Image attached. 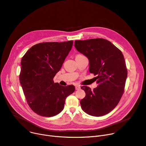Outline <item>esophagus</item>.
Returning a JSON list of instances; mask_svg holds the SVG:
<instances>
[{"mask_svg":"<svg viewBox=\"0 0 146 146\" xmlns=\"http://www.w3.org/2000/svg\"><path fill=\"white\" fill-rule=\"evenodd\" d=\"M80 86H75V90H79V89H80Z\"/></svg>","mask_w":146,"mask_h":146,"instance_id":"esophagus-1","label":"esophagus"}]
</instances>
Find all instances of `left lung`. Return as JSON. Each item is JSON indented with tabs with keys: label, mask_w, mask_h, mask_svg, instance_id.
I'll return each mask as SVG.
<instances>
[{
	"label": "left lung",
	"mask_w": 146,
	"mask_h": 146,
	"mask_svg": "<svg viewBox=\"0 0 146 146\" xmlns=\"http://www.w3.org/2000/svg\"><path fill=\"white\" fill-rule=\"evenodd\" d=\"M74 43L76 49L88 59L89 71L96 76L98 84L93 90L81 87L86 93L80 101L81 108L93 116L106 115L117 106L124 92L128 73L123 55L106 39L76 40Z\"/></svg>",
	"instance_id": "8db88e82"
}]
</instances>
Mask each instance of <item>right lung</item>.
Returning a JSON list of instances; mask_svg holds the SVG:
<instances>
[{"label": "right lung", "instance_id": "right-lung-1", "mask_svg": "<svg viewBox=\"0 0 146 146\" xmlns=\"http://www.w3.org/2000/svg\"><path fill=\"white\" fill-rule=\"evenodd\" d=\"M73 41L40 43L32 46L21 62L19 82L27 102L37 114L51 117L64 108L73 85L62 86L53 78L71 50Z\"/></svg>", "mask_w": 146, "mask_h": 146}]
</instances>
